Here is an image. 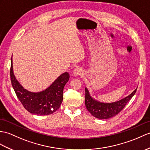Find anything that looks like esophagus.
I'll use <instances>...</instances> for the list:
<instances>
[{
    "mask_svg": "<svg viewBox=\"0 0 150 150\" xmlns=\"http://www.w3.org/2000/svg\"><path fill=\"white\" fill-rule=\"evenodd\" d=\"M83 74V71L82 69L79 68H75L74 71H73V74H74V75L75 76H81Z\"/></svg>",
    "mask_w": 150,
    "mask_h": 150,
    "instance_id": "esophagus-1",
    "label": "esophagus"
}]
</instances>
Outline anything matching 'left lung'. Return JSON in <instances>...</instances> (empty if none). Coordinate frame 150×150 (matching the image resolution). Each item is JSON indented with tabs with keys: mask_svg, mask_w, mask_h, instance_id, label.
Listing matches in <instances>:
<instances>
[{
	"mask_svg": "<svg viewBox=\"0 0 150 150\" xmlns=\"http://www.w3.org/2000/svg\"><path fill=\"white\" fill-rule=\"evenodd\" d=\"M85 90V105L86 109L94 117L98 118V119H109V118L116 116L123 110L128 101L136 93L137 89H135L126 98L118 101V102L110 103H103L97 102L91 98L87 88H86Z\"/></svg>",
	"mask_w": 150,
	"mask_h": 150,
	"instance_id": "obj_1",
	"label": "left lung"
}]
</instances>
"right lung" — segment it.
<instances>
[{"mask_svg": "<svg viewBox=\"0 0 150 150\" xmlns=\"http://www.w3.org/2000/svg\"><path fill=\"white\" fill-rule=\"evenodd\" d=\"M10 76L14 91L24 108L30 113L40 116L51 114L60 107L63 99L64 87L69 79L68 73L65 72L45 91L39 93L28 91L20 84L13 74L12 58Z\"/></svg>", "mask_w": 150, "mask_h": 150, "instance_id": "obj_1", "label": "right lung"}]
</instances>
